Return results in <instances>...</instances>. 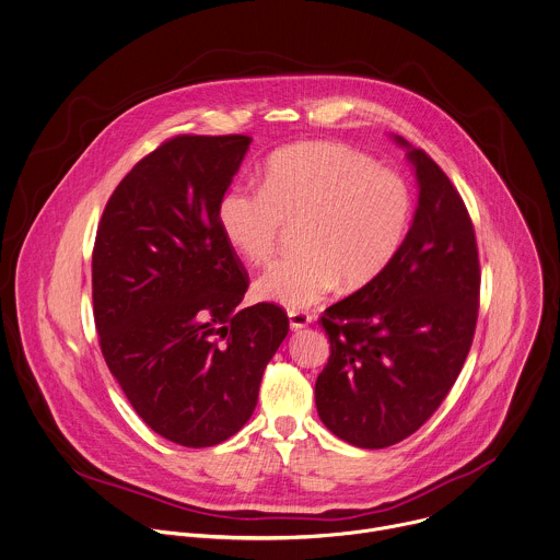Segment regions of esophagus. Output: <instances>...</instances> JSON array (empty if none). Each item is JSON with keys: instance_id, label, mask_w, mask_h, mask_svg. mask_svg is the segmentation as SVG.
Here are the masks:
<instances>
[{"instance_id": "1", "label": "esophagus", "mask_w": 560, "mask_h": 560, "mask_svg": "<svg viewBox=\"0 0 560 560\" xmlns=\"http://www.w3.org/2000/svg\"><path fill=\"white\" fill-rule=\"evenodd\" d=\"M311 322H313V315L306 313V311H291V313H289L291 330H302V328H306Z\"/></svg>"}]
</instances>
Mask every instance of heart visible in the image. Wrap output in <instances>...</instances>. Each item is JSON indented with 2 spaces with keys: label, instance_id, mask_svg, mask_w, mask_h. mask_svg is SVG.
Segmentation results:
<instances>
[{
  "label": "heart",
  "instance_id": "obj_1",
  "mask_svg": "<svg viewBox=\"0 0 560 560\" xmlns=\"http://www.w3.org/2000/svg\"><path fill=\"white\" fill-rule=\"evenodd\" d=\"M412 219L406 178L341 143L284 148L267 161L260 188L234 185L217 206L225 241L256 265L276 254L287 223L302 221V252L256 280L258 298L287 308H306L337 284H372L401 252Z\"/></svg>",
  "mask_w": 560,
  "mask_h": 560
}]
</instances>
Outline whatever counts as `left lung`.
I'll use <instances>...</instances> for the list:
<instances>
[{
	"label": "left lung",
	"instance_id": "1",
	"mask_svg": "<svg viewBox=\"0 0 560 560\" xmlns=\"http://www.w3.org/2000/svg\"><path fill=\"white\" fill-rule=\"evenodd\" d=\"M408 159L419 206L401 252L319 319L330 359L315 382L317 412L332 434L368 450L404 441L434 415L465 365L480 306L467 206L423 150Z\"/></svg>",
	"mask_w": 560,
	"mask_h": 560
}]
</instances>
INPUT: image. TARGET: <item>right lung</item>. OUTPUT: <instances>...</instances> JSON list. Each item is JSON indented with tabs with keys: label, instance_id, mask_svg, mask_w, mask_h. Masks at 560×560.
Returning <instances> with one entry per match:
<instances>
[{
	"label": "right lung",
	"instance_id": "right-lung-1",
	"mask_svg": "<svg viewBox=\"0 0 560 560\" xmlns=\"http://www.w3.org/2000/svg\"><path fill=\"white\" fill-rule=\"evenodd\" d=\"M252 139L178 135L110 195L93 247L100 348L137 415L163 439L210 447L252 417L284 337L271 302L238 308L249 278L217 206Z\"/></svg>",
	"mask_w": 560,
	"mask_h": 560
}]
</instances>
